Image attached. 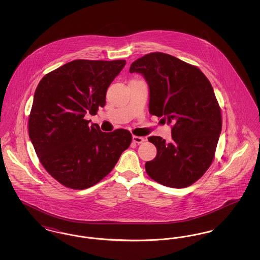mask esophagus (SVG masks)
<instances>
[{"label": "esophagus", "mask_w": 260, "mask_h": 260, "mask_svg": "<svg viewBox=\"0 0 260 260\" xmlns=\"http://www.w3.org/2000/svg\"><path fill=\"white\" fill-rule=\"evenodd\" d=\"M144 140H145V138H144V137L136 136H133V141H134L135 143H137V144H140V143H142Z\"/></svg>", "instance_id": "34e87169"}]
</instances>
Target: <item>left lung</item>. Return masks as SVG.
Masks as SVG:
<instances>
[{"mask_svg": "<svg viewBox=\"0 0 260 260\" xmlns=\"http://www.w3.org/2000/svg\"><path fill=\"white\" fill-rule=\"evenodd\" d=\"M129 72L144 76L151 115L172 124V141L148 137L157 156L146 161V173L168 187L192 185L213 161L222 127L220 107L210 81L197 66L164 52L136 59Z\"/></svg>", "mask_w": 260, "mask_h": 260, "instance_id": "obj_1", "label": "left lung"}]
</instances>
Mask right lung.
I'll list each match as a JSON object with an SVG mask.
<instances>
[{
  "label": "right lung",
  "instance_id": "add662e5",
  "mask_svg": "<svg viewBox=\"0 0 260 260\" xmlns=\"http://www.w3.org/2000/svg\"><path fill=\"white\" fill-rule=\"evenodd\" d=\"M125 60L77 59L45 75L35 90L28 120L38 158L60 184L83 190L111 172L133 136L124 129L103 133L89 125L106 103V91Z\"/></svg>",
  "mask_w": 260,
  "mask_h": 260
}]
</instances>
